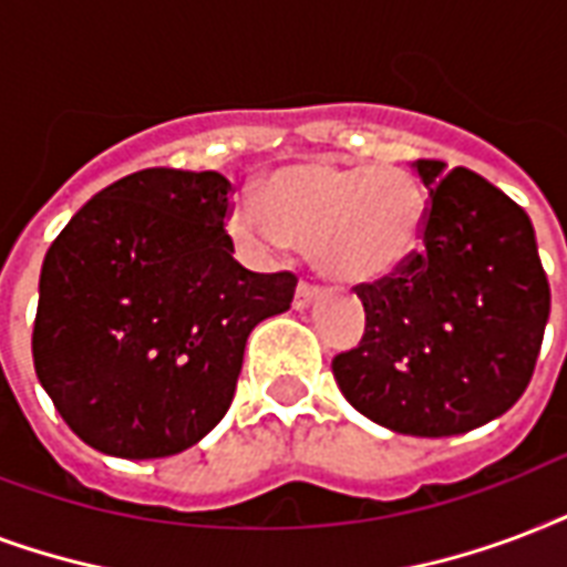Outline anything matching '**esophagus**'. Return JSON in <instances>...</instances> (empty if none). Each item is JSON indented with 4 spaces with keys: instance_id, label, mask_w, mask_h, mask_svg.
I'll list each match as a JSON object with an SVG mask.
<instances>
[{
    "instance_id": "obj_1",
    "label": "esophagus",
    "mask_w": 567,
    "mask_h": 567,
    "mask_svg": "<svg viewBox=\"0 0 567 567\" xmlns=\"http://www.w3.org/2000/svg\"><path fill=\"white\" fill-rule=\"evenodd\" d=\"M316 298H319V287H310V284H305V280H301L296 289V301H292V305H296L298 310H305V307L313 305Z\"/></svg>"
}]
</instances>
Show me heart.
Masks as SVG:
<instances>
[{
	"label": "heart",
	"mask_w": 567,
	"mask_h": 567,
	"mask_svg": "<svg viewBox=\"0 0 567 567\" xmlns=\"http://www.w3.org/2000/svg\"><path fill=\"white\" fill-rule=\"evenodd\" d=\"M227 230L257 257L305 245L328 280L370 287L393 278L420 251L425 195L399 165L296 162L262 179L257 204L239 200Z\"/></svg>",
	"instance_id": "heart-1"
}]
</instances>
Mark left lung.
Returning a JSON list of instances; mask_svg holds the SVG:
<instances>
[{
	"label": "left lung",
	"instance_id": "1",
	"mask_svg": "<svg viewBox=\"0 0 567 567\" xmlns=\"http://www.w3.org/2000/svg\"><path fill=\"white\" fill-rule=\"evenodd\" d=\"M411 168L429 188L423 248L393 278L358 287L367 328L331 363L372 423L450 437L497 420L533 379L550 287L529 215L467 168Z\"/></svg>",
	"mask_w": 567,
	"mask_h": 567
}]
</instances>
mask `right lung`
Segmentation results:
<instances>
[{
    "instance_id": "obj_1",
    "label": "right lung",
    "mask_w": 567,
    "mask_h": 567,
    "mask_svg": "<svg viewBox=\"0 0 567 567\" xmlns=\"http://www.w3.org/2000/svg\"><path fill=\"white\" fill-rule=\"evenodd\" d=\"M227 200L218 171H135L50 245L34 372L87 446L115 458L195 446L234 402L248 333L292 305L296 275L234 260Z\"/></svg>"
}]
</instances>
